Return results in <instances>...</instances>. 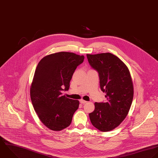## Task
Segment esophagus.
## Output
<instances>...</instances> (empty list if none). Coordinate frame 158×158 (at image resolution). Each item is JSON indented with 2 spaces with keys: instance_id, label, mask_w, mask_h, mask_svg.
<instances>
[{
  "instance_id": "esophagus-1",
  "label": "esophagus",
  "mask_w": 158,
  "mask_h": 158,
  "mask_svg": "<svg viewBox=\"0 0 158 158\" xmlns=\"http://www.w3.org/2000/svg\"><path fill=\"white\" fill-rule=\"evenodd\" d=\"M80 103H81V104H85V103H87V101H85V100H82V99H81V100H80Z\"/></svg>"
}]
</instances>
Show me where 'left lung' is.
<instances>
[{"instance_id": "obj_1", "label": "left lung", "mask_w": 158, "mask_h": 158, "mask_svg": "<svg viewBox=\"0 0 158 158\" xmlns=\"http://www.w3.org/2000/svg\"><path fill=\"white\" fill-rule=\"evenodd\" d=\"M87 57L98 73L100 88L107 99L106 103H95L90 119L100 131H111L121 124L130 110L134 97L132 77L125 63L112 53L87 54Z\"/></svg>"}]
</instances>
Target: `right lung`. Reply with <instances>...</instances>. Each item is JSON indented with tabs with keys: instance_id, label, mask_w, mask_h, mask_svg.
Masks as SVG:
<instances>
[{
	"instance_id": "right-lung-1",
	"label": "right lung",
	"mask_w": 158,
	"mask_h": 158,
	"mask_svg": "<svg viewBox=\"0 0 158 158\" xmlns=\"http://www.w3.org/2000/svg\"><path fill=\"white\" fill-rule=\"evenodd\" d=\"M84 55L61 52L44 56L38 63L31 85V102L39 119L47 128L60 131L68 127L79 102L62 95Z\"/></svg>"
}]
</instances>
